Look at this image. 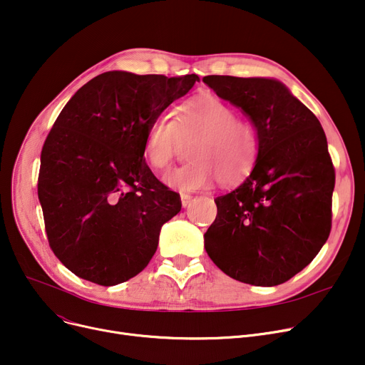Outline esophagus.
I'll return each instance as SVG.
<instances>
[{"instance_id": "34e87169", "label": "esophagus", "mask_w": 365, "mask_h": 365, "mask_svg": "<svg viewBox=\"0 0 365 365\" xmlns=\"http://www.w3.org/2000/svg\"><path fill=\"white\" fill-rule=\"evenodd\" d=\"M180 200H182V205L187 207V205H190V202L194 201V197L192 195H187V194H182Z\"/></svg>"}]
</instances>
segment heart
I'll use <instances>...</instances> for the list:
<instances>
[{
    "instance_id": "heart-1",
    "label": "heart",
    "mask_w": 365,
    "mask_h": 365,
    "mask_svg": "<svg viewBox=\"0 0 365 365\" xmlns=\"http://www.w3.org/2000/svg\"><path fill=\"white\" fill-rule=\"evenodd\" d=\"M190 138V161L163 176L164 185L179 192L205 189L216 179L223 186H235L250 176L260 153L256 125L208 93L186 101L175 120L161 115L148 125L145 158L155 170H164L175 157L179 140Z\"/></svg>"
}]
</instances>
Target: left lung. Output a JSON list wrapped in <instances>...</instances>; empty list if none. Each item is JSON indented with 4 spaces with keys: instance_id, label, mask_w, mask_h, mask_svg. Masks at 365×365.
<instances>
[{
    "instance_id": "1",
    "label": "left lung",
    "mask_w": 365,
    "mask_h": 365,
    "mask_svg": "<svg viewBox=\"0 0 365 365\" xmlns=\"http://www.w3.org/2000/svg\"><path fill=\"white\" fill-rule=\"evenodd\" d=\"M220 99L241 108L260 136L257 163L242 185L217 197L205 252L231 278L274 287L319 253L331 229L334 167L315 115L274 78L208 75Z\"/></svg>"
}]
</instances>
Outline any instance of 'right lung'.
<instances>
[{
    "instance_id": "1",
    "label": "right lung",
    "mask_w": 365,
    "mask_h": 365,
    "mask_svg": "<svg viewBox=\"0 0 365 365\" xmlns=\"http://www.w3.org/2000/svg\"><path fill=\"white\" fill-rule=\"evenodd\" d=\"M200 76L109 71L76 91L41 150L38 176L46 232L68 269L99 285L136 277L176 216L179 194L143 158L148 125Z\"/></svg>"
}]
</instances>
